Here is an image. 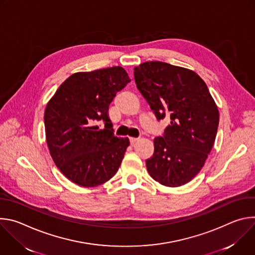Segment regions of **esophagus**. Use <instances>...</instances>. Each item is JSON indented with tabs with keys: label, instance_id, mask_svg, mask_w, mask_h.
Returning <instances> with one entry per match:
<instances>
[{
	"label": "esophagus",
	"instance_id": "esophagus-1",
	"mask_svg": "<svg viewBox=\"0 0 255 255\" xmlns=\"http://www.w3.org/2000/svg\"><path fill=\"white\" fill-rule=\"evenodd\" d=\"M137 141H138V138H134V137H131V138H130V143H131V145L135 144Z\"/></svg>",
	"mask_w": 255,
	"mask_h": 255
}]
</instances>
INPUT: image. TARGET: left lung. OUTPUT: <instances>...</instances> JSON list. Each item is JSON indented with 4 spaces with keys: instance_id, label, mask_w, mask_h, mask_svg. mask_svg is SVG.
Listing matches in <instances>:
<instances>
[{
    "instance_id": "1",
    "label": "left lung",
    "mask_w": 255,
    "mask_h": 255,
    "mask_svg": "<svg viewBox=\"0 0 255 255\" xmlns=\"http://www.w3.org/2000/svg\"><path fill=\"white\" fill-rule=\"evenodd\" d=\"M137 89L157 120L169 117L154 153L146 159L150 176L165 187H179L202 169L215 142L219 111L195 71L161 61L134 67Z\"/></svg>"
}]
</instances>
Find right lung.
<instances>
[{
  "label": "right lung",
  "instance_id": "obj_1",
  "mask_svg": "<svg viewBox=\"0 0 255 255\" xmlns=\"http://www.w3.org/2000/svg\"><path fill=\"white\" fill-rule=\"evenodd\" d=\"M131 80L121 66L77 72L67 78L44 112L47 146L72 183L93 188L117 172L129 139L114 135L109 105ZM104 122L100 128L97 123Z\"/></svg>",
  "mask_w": 255,
  "mask_h": 255
}]
</instances>
